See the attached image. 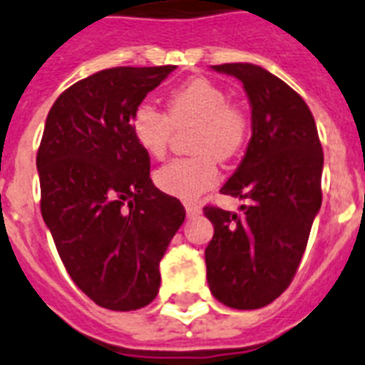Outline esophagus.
<instances>
[{"mask_svg": "<svg viewBox=\"0 0 365 365\" xmlns=\"http://www.w3.org/2000/svg\"><path fill=\"white\" fill-rule=\"evenodd\" d=\"M185 208H186V214H188L190 217H194V216H197V214H201V207H199L197 203H186Z\"/></svg>", "mask_w": 365, "mask_h": 365, "instance_id": "34e87169", "label": "esophagus"}]
</instances>
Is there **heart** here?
Segmentation results:
<instances>
[{"label":"heart","mask_w":365,"mask_h":365,"mask_svg":"<svg viewBox=\"0 0 365 365\" xmlns=\"http://www.w3.org/2000/svg\"><path fill=\"white\" fill-rule=\"evenodd\" d=\"M194 125L190 149L192 157L175 158L155 173L162 192L180 199H195L220 179L217 160H230L249 136V120L227 92L212 81L197 77L171 90L168 114L153 103H138L130 114V130L140 148L151 157L166 155L173 129Z\"/></svg>","instance_id":"heart-1"}]
</instances>
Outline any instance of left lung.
<instances>
[{"mask_svg":"<svg viewBox=\"0 0 365 365\" xmlns=\"http://www.w3.org/2000/svg\"><path fill=\"white\" fill-rule=\"evenodd\" d=\"M212 68L242 81L253 135L221 188L251 205H242L240 216L203 208L214 225L205 249L207 280L220 303L255 310L273 303L297 273L322 207V142L308 105L284 81L249 62Z\"/></svg>","mask_w":365,"mask_h":365,"instance_id":"left-lung-1","label":"left lung"}]
</instances>
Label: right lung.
Listing matches in <instances>:
<instances>
[{
	"label": "right lung",
	"mask_w": 365,
	"mask_h": 365,
	"mask_svg": "<svg viewBox=\"0 0 365 365\" xmlns=\"http://www.w3.org/2000/svg\"><path fill=\"white\" fill-rule=\"evenodd\" d=\"M175 66L108 68L53 103L36 155L40 210L58 257L93 303L129 312L157 297L158 264L185 207L149 177L130 114Z\"/></svg>",
	"instance_id": "obj_1"
}]
</instances>
